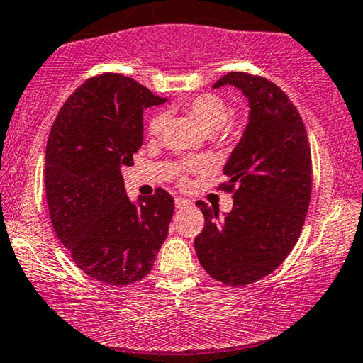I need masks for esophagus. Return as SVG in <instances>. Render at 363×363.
Segmentation results:
<instances>
[{"mask_svg": "<svg viewBox=\"0 0 363 363\" xmlns=\"http://www.w3.org/2000/svg\"><path fill=\"white\" fill-rule=\"evenodd\" d=\"M175 206L178 208V210H182V208L190 206V200H186V198L178 196V198H175Z\"/></svg>", "mask_w": 363, "mask_h": 363, "instance_id": "esophagus-1", "label": "esophagus"}]
</instances>
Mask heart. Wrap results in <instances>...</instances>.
<instances>
[{"label":"heart","mask_w":363,"mask_h":363,"mask_svg":"<svg viewBox=\"0 0 363 363\" xmlns=\"http://www.w3.org/2000/svg\"><path fill=\"white\" fill-rule=\"evenodd\" d=\"M180 107L208 133L218 132L230 121V111H228L226 104L215 94H201V96L188 99L182 102ZM163 127H165L163 113H155L148 122V132L152 135H158Z\"/></svg>","instance_id":"1"}]
</instances>
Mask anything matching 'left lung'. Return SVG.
Wrapping results in <instances>:
<instances>
[{
    "label": "left lung",
    "instance_id": "1",
    "mask_svg": "<svg viewBox=\"0 0 363 363\" xmlns=\"http://www.w3.org/2000/svg\"><path fill=\"white\" fill-rule=\"evenodd\" d=\"M233 86L246 97L247 123L223 173L230 213L198 201L205 228L195 238L200 264L213 279L246 286L279 267L299 240L312 188L306 127L289 97L267 79L230 72L213 89Z\"/></svg>",
    "mask_w": 363,
    "mask_h": 363
}]
</instances>
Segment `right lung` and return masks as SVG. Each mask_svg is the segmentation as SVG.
Returning a JSON list of instances; mask_svg holds the SVG:
<instances>
[{"label": "right lung", "instance_id": "obj_1", "mask_svg": "<svg viewBox=\"0 0 363 363\" xmlns=\"http://www.w3.org/2000/svg\"><path fill=\"white\" fill-rule=\"evenodd\" d=\"M121 74L89 79L67 99L46 147V198L59 241L94 279L123 286L145 277L168 235L173 198L127 196L122 168L143 142V111L165 104Z\"/></svg>", "mask_w": 363, "mask_h": 363}]
</instances>
